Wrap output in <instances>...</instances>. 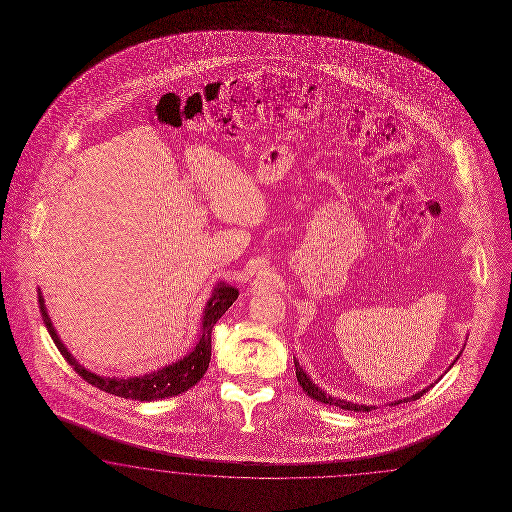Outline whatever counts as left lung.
Wrapping results in <instances>:
<instances>
[{"label": "left lung", "instance_id": "1", "mask_svg": "<svg viewBox=\"0 0 512 512\" xmlns=\"http://www.w3.org/2000/svg\"><path fill=\"white\" fill-rule=\"evenodd\" d=\"M455 363V361H453ZM294 367H296V378H298V384L302 386L305 393L311 397V399H315L318 402H324V404H330V406H337V408H343V410H352V412H371L373 410V406H365V404H354V402H346L341 401V399H335L332 395H326L317 384H313V380L305 374L304 369L300 367V363L294 360ZM432 384L429 387H425V389H421V391H417L415 395L412 397H406V399H402V401L391 402V406H395V404H401V402H410L417 401L419 397H423L427 391H429Z\"/></svg>", "mask_w": 512, "mask_h": 512}]
</instances>
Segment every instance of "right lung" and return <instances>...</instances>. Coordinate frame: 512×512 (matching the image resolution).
Listing matches in <instances>:
<instances>
[{
    "instance_id": "obj_1",
    "label": "right lung",
    "mask_w": 512,
    "mask_h": 512,
    "mask_svg": "<svg viewBox=\"0 0 512 512\" xmlns=\"http://www.w3.org/2000/svg\"><path fill=\"white\" fill-rule=\"evenodd\" d=\"M39 307H41L42 320L48 328L50 337L54 339L57 350L61 356L67 360L70 367L76 373L82 376L83 380L91 386L98 387L106 393H111L121 399H132V401L151 402L166 397H175L190 387L195 386L205 373H207L208 363H210V352H212V343L210 335L214 324L220 320L221 315L233 305L238 298V291L235 287L227 283H218L216 289L212 292L207 307L203 311V320H201V335L199 343L194 346L190 354H186L182 360L175 361L171 365H166L154 373L143 374V376H132V378H115V376H100V374L87 371L83 365L74 360V356L67 350V346L61 343L59 335L54 330V324L48 317L44 298H42L41 289H39Z\"/></svg>"
}]
</instances>
